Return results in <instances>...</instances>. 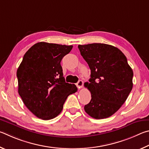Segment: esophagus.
<instances>
[{
  "mask_svg": "<svg viewBox=\"0 0 149 149\" xmlns=\"http://www.w3.org/2000/svg\"><path fill=\"white\" fill-rule=\"evenodd\" d=\"M83 84H84V82H83L82 80H79V81L76 84V86L78 88L80 89V88H82L83 87Z\"/></svg>",
  "mask_w": 149,
  "mask_h": 149,
  "instance_id": "34e87169",
  "label": "esophagus"
}]
</instances>
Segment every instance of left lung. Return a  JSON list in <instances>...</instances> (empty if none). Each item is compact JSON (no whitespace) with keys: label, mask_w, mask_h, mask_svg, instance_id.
<instances>
[{"label":"left lung","mask_w":149,"mask_h":149,"mask_svg":"<svg viewBox=\"0 0 149 149\" xmlns=\"http://www.w3.org/2000/svg\"><path fill=\"white\" fill-rule=\"evenodd\" d=\"M91 70L90 102L84 106L88 115L95 119L108 118L121 107L133 88L134 72L125 55L118 48L106 44L78 46Z\"/></svg>","instance_id":"left-lung-1"}]
</instances>
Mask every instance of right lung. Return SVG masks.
I'll return each instance as SVG.
<instances>
[{
    "label": "right lung",
    "mask_w": 149,
    "mask_h": 149,
    "mask_svg": "<svg viewBox=\"0 0 149 149\" xmlns=\"http://www.w3.org/2000/svg\"><path fill=\"white\" fill-rule=\"evenodd\" d=\"M72 46L40 42L25 54L17 70L18 93L36 117L50 120L61 113L65 100L75 93L74 84L65 82L61 61Z\"/></svg>",
    "instance_id": "1"
}]
</instances>
